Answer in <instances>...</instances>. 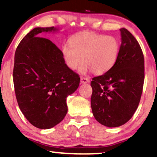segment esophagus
<instances>
[{
	"instance_id": "obj_1",
	"label": "esophagus",
	"mask_w": 157,
	"mask_h": 157,
	"mask_svg": "<svg viewBox=\"0 0 157 157\" xmlns=\"http://www.w3.org/2000/svg\"><path fill=\"white\" fill-rule=\"evenodd\" d=\"M80 82L81 83H88V82H90V80L88 78V77H81Z\"/></svg>"
}]
</instances>
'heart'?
<instances>
[{
  "label": "heart",
  "mask_w": 157,
  "mask_h": 157,
  "mask_svg": "<svg viewBox=\"0 0 157 157\" xmlns=\"http://www.w3.org/2000/svg\"><path fill=\"white\" fill-rule=\"evenodd\" d=\"M120 50L118 39L113 36L82 32L70 39V45L62 46V56L69 69L75 70L83 60L82 73L107 72L116 63Z\"/></svg>",
  "instance_id": "1"
}]
</instances>
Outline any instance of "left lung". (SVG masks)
Here are the masks:
<instances>
[{
    "instance_id": "8db88e82",
    "label": "left lung",
    "mask_w": 157,
    "mask_h": 157,
    "mask_svg": "<svg viewBox=\"0 0 157 157\" xmlns=\"http://www.w3.org/2000/svg\"><path fill=\"white\" fill-rule=\"evenodd\" d=\"M121 44L114 66L92 79L91 105L94 118L108 127L126 124L135 113L144 83V56L138 41L121 28Z\"/></svg>"
}]
</instances>
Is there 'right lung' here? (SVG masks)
Instances as JSON below:
<instances>
[{"instance_id":"obj_1","label":"right lung","mask_w":157,"mask_h":157,"mask_svg":"<svg viewBox=\"0 0 157 157\" xmlns=\"http://www.w3.org/2000/svg\"><path fill=\"white\" fill-rule=\"evenodd\" d=\"M36 28L22 39L14 56L13 81L17 101L28 121L39 129H50L67 113V98L78 88L79 75L67 67L62 52Z\"/></svg>"}]
</instances>
